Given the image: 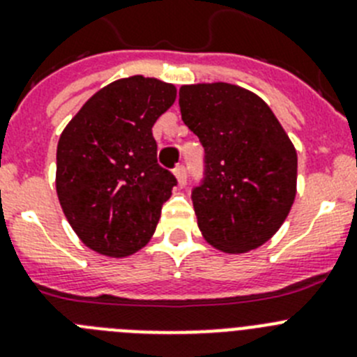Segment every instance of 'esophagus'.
I'll use <instances>...</instances> for the list:
<instances>
[{
	"mask_svg": "<svg viewBox=\"0 0 357 357\" xmlns=\"http://www.w3.org/2000/svg\"><path fill=\"white\" fill-rule=\"evenodd\" d=\"M173 172H175V176H176V181H178V184L184 185L185 181H188V169H185L184 164H178V166H176Z\"/></svg>",
	"mask_w": 357,
	"mask_h": 357,
	"instance_id": "obj_1",
	"label": "esophagus"
}]
</instances>
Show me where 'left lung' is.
I'll use <instances>...</instances> for the list:
<instances>
[{
	"label": "left lung",
	"instance_id": "1",
	"mask_svg": "<svg viewBox=\"0 0 357 357\" xmlns=\"http://www.w3.org/2000/svg\"><path fill=\"white\" fill-rule=\"evenodd\" d=\"M182 121L204 146L191 191L198 227L223 252H247L275 234L295 200L296 151L272 109L238 85L178 91Z\"/></svg>",
	"mask_w": 357,
	"mask_h": 357
}]
</instances>
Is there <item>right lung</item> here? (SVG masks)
<instances>
[{"mask_svg": "<svg viewBox=\"0 0 357 357\" xmlns=\"http://www.w3.org/2000/svg\"><path fill=\"white\" fill-rule=\"evenodd\" d=\"M175 98V85L155 78L116 80L62 132L56 195L69 225L93 250L125 257L155 232L176 178L157 162L151 127Z\"/></svg>", "mask_w": 357, "mask_h": 357, "instance_id": "right-lung-1", "label": "right lung"}]
</instances>
